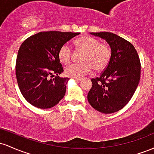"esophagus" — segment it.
Here are the masks:
<instances>
[{
  "mask_svg": "<svg viewBox=\"0 0 154 154\" xmlns=\"http://www.w3.org/2000/svg\"><path fill=\"white\" fill-rule=\"evenodd\" d=\"M74 80L76 81V82H80V81L82 80V79H74Z\"/></svg>",
  "mask_w": 154,
  "mask_h": 154,
  "instance_id": "34e87169",
  "label": "esophagus"
}]
</instances>
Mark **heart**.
Here are the masks:
<instances>
[{
    "mask_svg": "<svg viewBox=\"0 0 154 154\" xmlns=\"http://www.w3.org/2000/svg\"><path fill=\"white\" fill-rule=\"evenodd\" d=\"M78 49L84 51L82 64H71L65 68L66 75L74 79H81L89 73L92 68L95 71L103 70L108 65L110 59V50L107 45L100 44V41L91 36L79 38L74 41ZM72 49L68 44H65L58 51V58L63 64L70 61Z\"/></svg>",
    "mask_w": 154,
    "mask_h": 154,
    "instance_id": "1",
    "label": "heart"
}]
</instances>
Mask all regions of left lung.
<instances>
[{
	"label": "left lung",
	"instance_id": "left-lung-1",
	"mask_svg": "<svg viewBox=\"0 0 154 154\" xmlns=\"http://www.w3.org/2000/svg\"><path fill=\"white\" fill-rule=\"evenodd\" d=\"M105 40L111 55L100 77L91 79L87 99L94 109L113 113L122 109L132 97L140 78V62L134 46L120 36L108 32H90Z\"/></svg>",
	"mask_w": 154,
	"mask_h": 154
}]
</instances>
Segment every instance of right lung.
<instances>
[{
	"instance_id": "1",
	"label": "right lung",
	"mask_w": 154,
	"mask_h": 154,
	"mask_svg": "<svg viewBox=\"0 0 154 154\" xmlns=\"http://www.w3.org/2000/svg\"><path fill=\"white\" fill-rule=\"evenodd\" d=\"M80 32L48 31L30 36L17 54L16 76L24 98L36 108L46 109L64 97L69 78H60L63 68L58 51L63 44ZM56 75L51 79L50 77Z\"/></svg>"
}]
</instances>
